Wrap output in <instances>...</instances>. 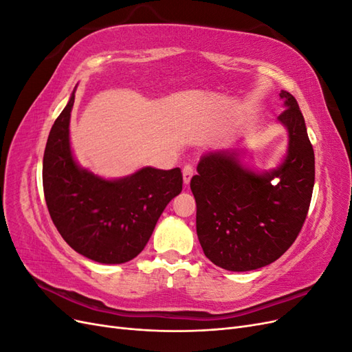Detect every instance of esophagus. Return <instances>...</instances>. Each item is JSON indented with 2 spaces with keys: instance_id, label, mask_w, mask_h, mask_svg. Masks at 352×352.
<instances>
[{
  "instance_id": "1",
  "label": "esophagus",
  "mask_w": 352,
  "mask_h": 352,
  "mask_svg": "<svg viewBox=\"0 0 352 352\" xmlns=\"http://www.w3.org/2000/svg\"><path fill=\"white\" fill-rule=\"evenodd\" d=\"M182 173H184V184H185V185H189L190 179H192V176H194V167L190 166V164L185 166L184 170H182Z\"/></svg>"
}]
</instances>
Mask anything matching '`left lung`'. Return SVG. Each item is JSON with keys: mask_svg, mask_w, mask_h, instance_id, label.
Instances as JSON below:
<instances>
[{"mask_svg": "<svg viewBox=\"0 0 352 352\" xmlns=\"http://www.w3.org/2000/svg\"><path fill=\"white\" fill-rule=\"evenodd\" d=\"M287 151L272 172L243 167L241 153L211 151L190 179L197 235L206 257L230 272H250L278 260L305 221L314 186V151L302 113L289 92L279 94Z\"/></svg>", "mask_w": 352, "mask_h": 352, "instance_id": "8db88e82", "label": "left lung"}]
</instances>
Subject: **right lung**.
Instances as JSON below:
<instances>
[{
  "mask_svg": "<svg viewBox=\"0 0 352 352\" xmlns=\"http://www.w3.org/2000/svg\"><path fill=\"white\" fill-rule=\"evenodd\" d=\"M73 102L74 91L48 135L42 163L47 207L74 251L97 263L122 264L145 248L166 206L182 190V173L179 167H144L102 179L82 168L70 148Z\"/></svg>",
  "mask_w": 352,
  "mask_h": 352,
  "instance_id": "add662e5",
  "label": "right lung"
}]
</instances>
